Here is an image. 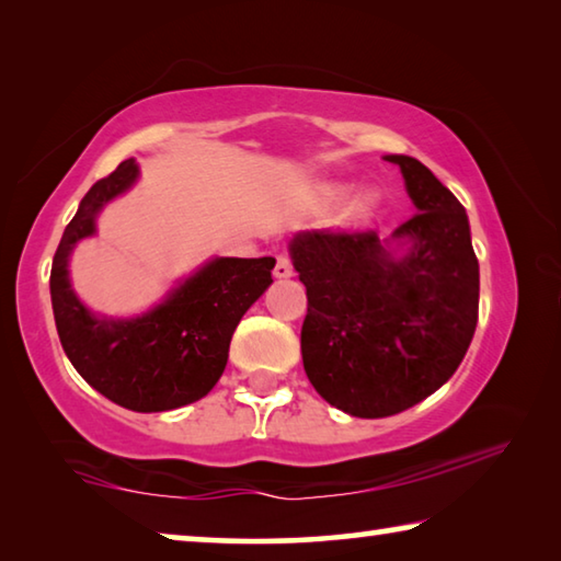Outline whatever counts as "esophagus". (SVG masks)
<instances>
[{"label": "esophagus", "instance_id": "34e87169", "mask_svg": "<svg viewBox=\"0 0 561 561\" xmlns=\"http://www.w3.org/2000/svg\"><path fill=\"white\" fill-rule=\"evenodd\" d=\"M294 274V267H291V260L287 257V254H279L277 257V264H274V277L277 279H287Z\"/></svg>", "mask_w": 561, "mask_h": 561}]
</instances>
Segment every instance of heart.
<instances>
[{"instance_id": "obj_1", "label": "heart", "mask_w": 561, "mask_h": 561, "mask_svg": "<svg viewBox=\"0 0 561 561\" xmlns=\"http://www.w3.org/2000/svg\"><path fill=\"white\" fill-rule=\"evenodd\" d=\"M374 210H376V195H366L351 207V217H354V220H368Z\"/></svg>"}]
</instances>
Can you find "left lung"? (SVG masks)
Listing matches in <instances>:
<instances>
[{
    "label": "left lung",
    "instance_id": "left-lung-1",
    "mask_svg": "<svg viewBox=\"0 0 561 561\" xmlns=\"http://www.w3.org/2000/svg\"><path fill=\"white\" fill-rule=\"evenodd\" d=\"M401 168L417 215L378 232H299L289 244L307 287L301 358L327 403L386 417L421 403L458 371L480 304V267L465 207L421 160Z\"/></svg>",
    "mask_w": 561,
    "mask_h": 561
}]
</instances>
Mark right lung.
<instances>
[{
  "label": "right lung",
  "mask_w": 561,
  "mask_h": 561,
  "mask_svg": "<svg viewBox=\"0 0 561 561\" xmlns=\"http://www.w3.org/2000/svg\"><path fill=\"white\" fill-rule=\"evenodd\" d=\"M128 158L93 185L66 225L51 264V307L66 356L83 381L128 411L158 413L201 401L220 381L244 311L272 284V257H217L136 319H99L71 289L69 257L96 232L103 205L136 183Z\"/></svg>",
  "instance_id": "right-lung-1"
}]
</instances>
